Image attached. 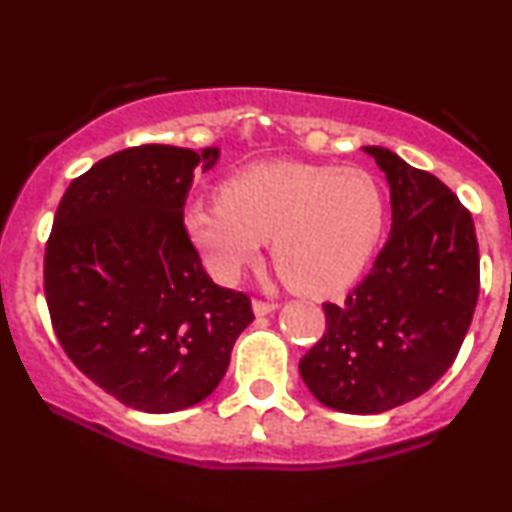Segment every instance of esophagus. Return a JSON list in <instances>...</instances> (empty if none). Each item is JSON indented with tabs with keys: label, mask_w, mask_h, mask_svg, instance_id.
I'll use <instances>...</instances> for the list:
<instances>
[{
	"label": "esophagus",
	"mask_w": 512,
	"mask_h": 512,
	"mask_svg": "<svg viewBox=\"0 0 512 512\" xmlns=\"http://www.w3.org/2000/svg\"><path fill=\"white\" fill-rule=\"evenodd\" d=\"M276 308H279V303H274V301H260V298H257V301H252V310H255L257 317L274 313Z\"/></svg>",
	"instance_id": "34e87169"
}]
</instances>
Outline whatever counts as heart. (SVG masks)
I'll return each mask as SVG.
<instances>
[{"instance_id":"b5f03b06","label":"heart","mask_w":512,"mask_h":512,"mask_svg":"<svg viewBox=\"0 0 512 512\" xmlns=\"http://www.w3.org/2000/svg\"><path fill=\"white\" fill-rule=\"evenodd\" d=\"M182 228L221 284L260 260L272 238L276 269L296 291L330 296L354 284L385 228V197L361 168L267 161L240 168L216 202H192Z\"/></svg>"}]
</instances>
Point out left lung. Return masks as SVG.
I'll return each mask as SVG.
<instances>
[{
	"label": "left lung",
	"mask_w": 512,
	"mask_h": 512,
	"mask_svg": "<svg viewBox=\"0 0 512 512\" xmlns=\"http://www.w3.org/2000/svg\"><path fill=\"white\" fill-rule=\"evenodd\" d=\"M390 182L392 231L373 269L298 363L325 407L380 414L424 395L452 366L479 298V245L467 207L436 175L363 146Z\"/></svg>",
	"instance_id": "obj_1"
}]
</instances>
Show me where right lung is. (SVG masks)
<instances>
[{"mask_svg": "<svg viewBox=\"0 0 512 512\" xmlns=\"http://www.w3.org/2000/svg\"><path fill=\"white\" fill-rule=\"evenodd\" d=\"M219 149L144 144L72 180L45 248V298L74 366L125 407L168 414L207 399L238 334L245 293L204 272L182 211Z\"/></svg>", "mask_w": 512, "mask_h": 512, "instance_id": "1", "label": "right lung"}]
</instances>
